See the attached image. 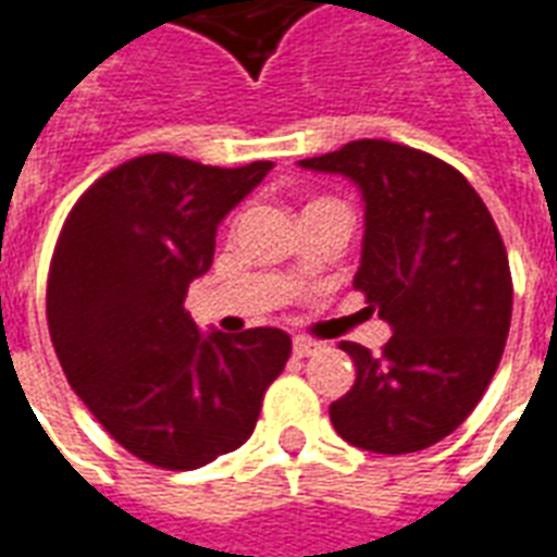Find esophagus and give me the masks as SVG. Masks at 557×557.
Wrapping results in <instances>:
<instances>
[{
	"instance_id": "obj_1",
	"label": "esophagus",
	"mask_w": 557,
	"mask_h": 557,
	"mask_svg": "<svg viewBox=\"0 0 557 557\" xmlns=\"http://www.w3.org/2000/svg\"><path fill=\"white\" fill-rule=\"evenodd\" d=\"M320 350V341H311L306 335H296L294 338V356L306 359V356H314Z\"/></svg>"
}]
</instances>
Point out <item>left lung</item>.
Instances as JSON below:
<instances>
[{
	"label": "left lung",
	"mask_w": 557,
	"mask_h": 557,
	"mask_svg": "<svg viewBox=\"0 0 557 557\" xmlns=\"http://www.w3.org/2000/svg\"><path fill=\"white\" fill-rule=\"evenodd\" d=\"M299 165L359 186L352 287L392 326L380 356L341 341L356 383L329 407L332 428L373 454L430 448L469 418L502 362L513 306L502 234L472 184L424 150L359 139Z\"/></svg>",
	"instance_id": "left-lung-1"
}]
</instances>
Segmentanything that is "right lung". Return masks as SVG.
Listing matches in <instances>:
<instances>
[{"instance_id": "right-lung-1", "label": "right lung", "mask_w": 557, "mask_h": 557, "mask_svg": "<svg viewBox=\"0 0 557 557\" xmlns=\"http://www.w3.org/2000/svg\"><path fill=\"white\" fill-rule=\"evenodd\" d=\"M270 169L148 153L103 174L64 222L47 282L52 347L91 416L150 466L189 472L239 448L290 356L282 329L205 335L184 308L219 222Z\"/></svg>"}]
</instances>
